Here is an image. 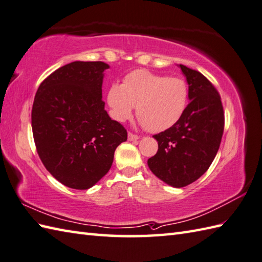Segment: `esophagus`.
Masks as SVG:
<instances>
[{
    "label": "esophagus",
    "instance_id": "1",
    "mask_svg": "<svg viewBox=\"0 0 262 262\" xmlns=\"http://www.w3.org/2000/svg\"><path fill=\"white\" fill-rule=\"evenodd\" d=\"M140 136L133 134V133H128V141H137Z\"/></svg>",
    "mask_w": 262,
    "mask_h": 262
}]
</instances>
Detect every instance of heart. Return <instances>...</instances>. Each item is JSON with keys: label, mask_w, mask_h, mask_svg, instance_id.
<instances>
[{"label": "heart", "mask_w": 262, "mask_h": 262, "mask_svg": "<svg viewBox=\"0 0 262 262\" xmlns=\"http://www.w3.org/2000/svg\"><path fill=\"white\" fill-rule=\"evenodd\" d=\"M189 100L187 82L181 77H169L136 70L128 73L121 84H111L107 102L117 121L129 119L136 105L142 126L153 133L169 129L180 120Z\"/></svg>", "instance_id": "1"}]
</instances>
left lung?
<instances>
[{"label": "left lung", "mask_w": 262, "mask_h": 262, "mask_svg": "<svg viewBox=\"0 0 262 262\" xmlns=\"http://www.w3.org/2000/svg\"><path fill=\"white\" fill-rule=\"evenodd\" d=\"M179 66L190 102L176 125L153 136L159 149L147 161L149 170L174 188L190 185L208 170L224 130L223 105L215 86L200 72Z\"/></svg>", "instance_id": "obj_1"}]
</instances>
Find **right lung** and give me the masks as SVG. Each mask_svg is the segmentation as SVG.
Returning <instances> with one entry per match:
<instances>
[{"instance_id": "obj_1", "label": "right lung", "mask_w": 262, "mask_h": 262, "mask_svg": "<svg viewBox=\"0 0 262 262\" xmlns=\"http://www.w3.org/2000/svg\"><path fill=\"white\" fill-rule=\"evenodd\" d=\"M103 62H72L39 85L31 111L37 153L55 179L85 190L107 174L127 130L102 101Z\"/></svg>"}]
</instances>
